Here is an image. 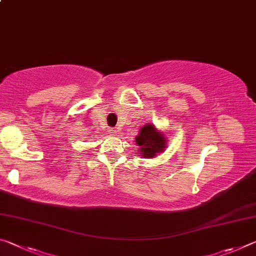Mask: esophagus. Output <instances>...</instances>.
I'll list each match as a JSON object with an SVG mask.
<instances>
[{"label": "esophagus", "instance_id": "1", "mask_svg": "<svg viewBox=\"0 0 256 256\" xmlns=\"http://www.w3.org/2000/svg\"><path fill=\"white\" fill-rule=\"evenodd\" d=\"M108 132H110V136H115V134L118 133V131H116L115 128H110V130H108Z\"/></svg>", "mask_w": 256, "mask_h": 256}]
</instances>
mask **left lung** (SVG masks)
Listing matches in <instances>:
<instances>
[{
    "label": "left lung",
    "mask_w": 256,
    "mask_h": 256,
    "mask_svg": "<svg viewBox=\"0 0 256 256\" xmlns=\"http://www.w3.org/2000/svg\"><path fill=\"white\" fill-rule=\"evenodd\" d=\"M136 144L140 146V154L144 158H154L166 148V138L159 132L154 124H146L138 131L136 138Z\"/></svg>",
    "instance_id": "obj_1"
}]
</instances>
